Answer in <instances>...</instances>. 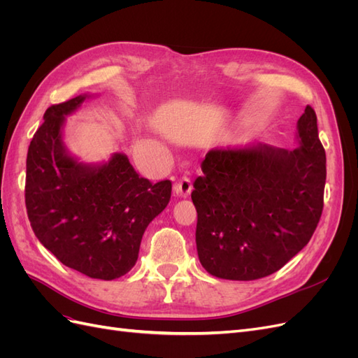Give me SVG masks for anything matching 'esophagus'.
Returning <instances> with one entry per match:
<instances>
[{"instance_id": "obj_1", "label": "esophagus", "mask_w": 358, "mask_h": 358, "mask_svg": "<svg viewBox=\"0 0 358 358\" xmlns=\"http://www.w3.org/2000/svg\"><path fill=\"white\" fill-rule=\"evenodd\" d=\"M191 189H192V183H191V179L187 176H183L175 185V194L180 199L189 197Z\"/></svg>"}]
</instances>
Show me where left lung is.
Returning <instances> with one entry per match:
<instances>
[{
    "label": "left lung",
    "mask_w": 358,
    "mask_h": 358,
    "mask_svg": "<svg viewBox=\"0 0 358 358\" xmlns=\"http://www.w3.org/2000/svg\"><path fill=\"white\" fill-rule=\"evenodd\" d=\"M296 140L294 149L252 143L206 154L191 199L199 259L212 276H268L310 241L326 187V150L310 106L299 117Z\"/></svg>",
    "instance_id": "1"
}]
</instances>
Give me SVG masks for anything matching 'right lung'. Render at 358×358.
Instances as JSON below:
<instances>
[{
    "label": "right lung",
    "mask_w": 358,
    "mask_h": 358,
    "mask_svg": "<svg viewBox=\"0 0 358 358\" xmlns=\"http://www.w3.org/2000/svg\"><path fill=\"white\" fill-rule=\"evenodd\" d=\"M92 95L50 106L27 155L25 204L32 231L62 264L103 280L137 262L148 225L166 209L171 182L140 178L128 157L83 162L64 143L66 116Z\"/></svg>",
    "instance_id": "1"
}]
</instances>
